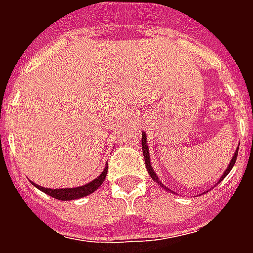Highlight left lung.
<instances>
[{"label":"left lung","mask_w":253,"mask_h":253,"mask_svg":"<svg viewBox=\"0 0 253 253\" xmlns=\"http://www.w3.org/2000/svg\"><path fill=\"white\" fill-rule=\"evenodd\" d=\"M142 153H143V159H145V164H146V169H148V172H149V175H150V177H152V179H153V180L156 181V183H157L159 186L164 187V190L170 191L169 188H168V187H165L164 184H163V183L160 181L159 176L156 175V172H154L153 167H152V161H150V154H149L148 138H146V134H145V131L142 132ZM237 153H239V148L236 149V152H234L233 157H232V160H230V163H229L228 168L225 169V172H223V173H222V176L219 177V180H218V183H219V181H222L223 179H225V177L228 176L229 172L232 170V168H233L234 163H236V159H237ZM218 183H217V184H218ZM170 192H172V191H170Z\"/></svg>","instance_id":"8db88e82"}]
</instances>
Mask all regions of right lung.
<instances>
[{
	"mask_svg": "<svg viewBox=\"0 0 253 253\" xmlns=\"http://www.w3.org/2000/svg\"><path fill=\"white\" fill-rule=\"evenodd\" d=\"M107 170H108V165L105 167L104 170L96 179L89 181L86 184H84V186L74 187V188H44V187L35 184L34 181H31V183L38 190L43 191L44 194L55 198L58 201H74V199H80V198H84V196H88L89 194H92V192L97 190L103 184V181H104L105 176H107Z\"/></svg>",
	"mask_w": 253,
	"mask_h": 253,
	"instance_id": "add662e5",
	"label": "right lung"
}]
</instances>
